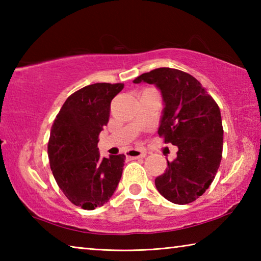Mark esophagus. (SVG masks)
Masks as SVG:
<instances>
[{
  "mask_svg": "<svg viewBox=\"0 0 261 261\" xmlns=\"http://www.w3.org/2000/svg\"><path fill=\"white\" fill-rule=\"evenodd\" d=\"M126 158L130 159V160H135V159H139V158H145L146 156V153L143 151H139V149H129L126 152Z\"/></svg>",
  "mask_w": 261,
  "mask_h": 261,
  "instance_id": "esophagus-1",
  "label": "esophagus"
}]
</instances>
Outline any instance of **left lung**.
I'll use <instances>...</instances> for the list:
<instances>
[{
    "instance_id": "obj_1",
    "label": "left lung",
    "mask_w": 261,
    "mask_h": 261,
    "mask_svg": "<svg viewBox=\"0 0 261 261\" xmlns=\"http://www.w3.org/2000/svg\"><path fill=\"white\" fill-rule=\"evenodd\" d=\"M135 84H154L161 92L158 134L177 146V156L155 178L161 196L174 204L198 199L213 182L222 159L223 127L218 103L191 74L159 68L140 74Z\"/></svg>"
}]
</instances>
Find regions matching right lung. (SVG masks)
<instances>
[{
	"label": "right lung",
	"mask_w": 261,
	"mask_h": 261,
	"mask_svg": "<svg viewBox=\"0 0 261 261\" xmlns=\"http://www.w3.org/2000/svg\"><path fill=\"white\" fill-rule=\"evenodd\" d=\"M124 84L96 83L74 92L51 126L48 156L54 178L73 205L91 211L106 204L120 183L125 155L101 158L99 135L110 102Z\"/></svg>",
	"instance_id": "add662e5"
}]
</instances>
